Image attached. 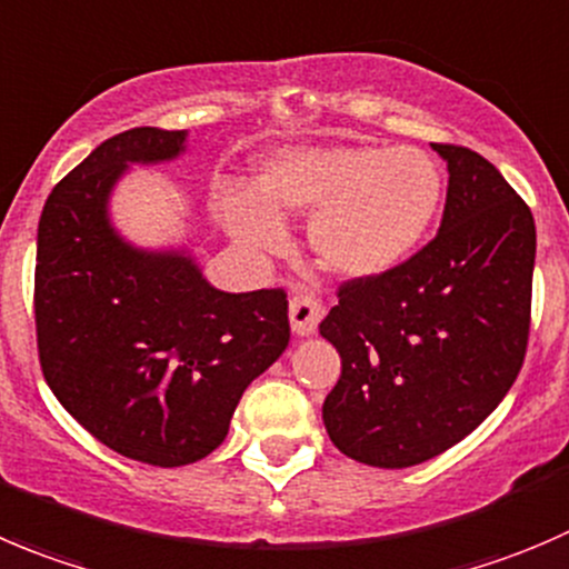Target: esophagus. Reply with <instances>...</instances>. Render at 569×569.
Here are the masks:
<instances>
[{
	"label": "esophagus",
	"mask_w": 569,
	"mask_h": 569,
	"mask_svg": "<svg viewBox=\"0 0 569 569\" xmlns=\"http://www.w3.org/2000/svg\"><path fill=\"white\" fill-rule=\"evenodd\" d=\"M289 319H291V330L297 336H311L317 333V325L322 319V302L317 300L313 295H295L289 300Z\"/></svg>",
	"instance_id": "obj_1"
}]
</instances>
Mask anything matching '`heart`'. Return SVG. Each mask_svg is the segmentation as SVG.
<instances>
[{"label":"heart","instance_id":"obj_1","mask_svg":"<svg viewBox=\"0 0 569 569\" xmlns=\"http://www.w3.org/2000/svg\"><path fill=\"white\" fill-rule=\"evenodd\" d=\"M256 197L224 200L233 233L252 250H280L278 217H306L308 244L341 278H378L428 236L442 206V174L417 147H289L261 163Z\"/></svg>","mask_w":569,"mask_h":569}]
</instances>
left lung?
Segmentation results:
<instances>
[{"mask_svg":"<svg viewBox=\"0 0 569 569\" xmlns=\"http://www.w3.org/2000/svg\"><path fill=\"white\" fill-rule=\"evenodd\" d=\"M431 147L450 174L439 233L400 267L341 283L319 325L341 356L322 406L330 442L383 470L476 431L520 375L531 328V208L483 156Z\"/></svg>","mask_w":569,"mask_h":569,"instance_id":"8db88e82","label":"left lung"}]
</instances>
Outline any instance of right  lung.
Wrapping results in <instances>:
<instances>
[{
  "label": "right lung",
  "mask_w": 569,
  "mask_h": 569,
  "mask_svg": "<svg viewBox=\"0 0 569 569\" xmlns=\"http://www.w3.org/2000/svg\"><path fill=\"white\" fill-rule=\"evenodd\" d=\"M186 130L132 127L52 189L38 222L36 333L60 406L116 453L152 467L206 459L247 386L289 347L283 289L230 295L186 250H141L110 224L130 163L174 161Z\"/></svg>",
  "instance_id": "obj_1"
}]
</instances>
